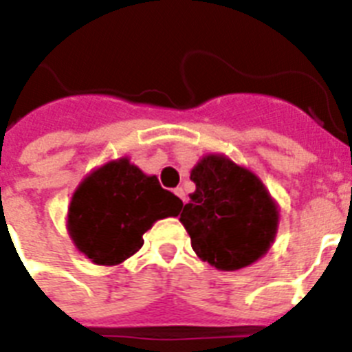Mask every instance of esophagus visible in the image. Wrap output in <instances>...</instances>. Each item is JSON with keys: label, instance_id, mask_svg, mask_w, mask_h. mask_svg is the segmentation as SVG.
I'll list each match as a JSON object with an SVG mask.
<instances>
[{"label": "esophagus", "instance_id": "esophagus-1", "mask_svg": "<svg viewBox=\"0 0 352 352\" xmlns=\"http://www.w3.org/2000/svg\"><path fill=\"white\" fill-rule=\"evenodd\" d=\"M174 194H176V196H178L179 199H182V201H187V198H185V190L182 189V187H176V189H174Z\"/></svg>", "mask_w": 352, "mask_h": 352}]
</instances>
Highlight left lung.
<instances>
[{
    "mask_svg": "<svg viewBox=\"0 0 352 352\" xmlns=\"http://www.w3.org/2000/svg\"><path fill=\"white\" fill-rule=\"evenodd\" d=\"M179 221L194 252L220 271H238L269 251L278 230V205L261 179L223 154H209L190 170Z\"/></svg>",
    "mask_w": 352,
    "mask_h": 352,
    "instance_id": "1",
    "label": "left lung"
}]
</instances>
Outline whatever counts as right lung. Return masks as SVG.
<instances>
[{"label":"right lung","mask_w":352,"mask_h":352,"mask_svg":"<svg viewBox=\"0 0 352 352\" xmlns=\"http://www.w3.org/2000/svg\"><path fill=\"white\" fill-rule=\"evenodd\" d=\"M184 204L129 158L92 170L72 194L67 229L78 251L96 265H118L143 245L154 221L178 216Z\"/></svg>","instance_id":"1"}]
</instances>
